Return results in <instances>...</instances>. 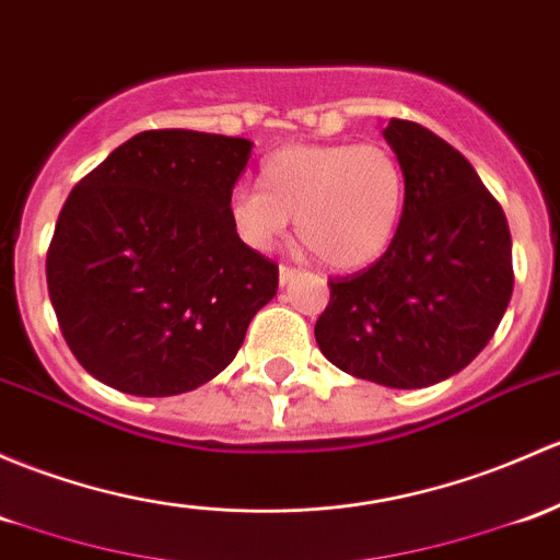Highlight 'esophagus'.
Wrapping results in <instances>:
<instances>
[{
	"mask_svg": "<svg viewBox=\"0 0 560 560\" xmlns=\"http://www.w3.org/2000/svg\"><path fill=\"white\" fill-rule=\"evenodd\" d=\"M298 276H300V270L292 268V265H281V268H279V281H281V287L290 284V281L298 279Z\"/></svg>",
	"mask_w": 560,
	"mask_h": 560,
	"instance_id": "34e87169",
	"label": "esophagus"
}]
</instances>
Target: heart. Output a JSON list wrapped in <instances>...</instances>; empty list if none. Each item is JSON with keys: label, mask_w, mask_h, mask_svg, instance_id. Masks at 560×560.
Wrapping results in <instances>:
<instances>
[{"label": "heart", "mask_w": 560, "mask_h": 560, "mask_svg": "<svg viewBox=\"0 0 560 560\" xmlns=\"http://www.w3.org/2000/svg\"><path fill=\"white\" fill-rule=\"evenodd\" d=\"M405 172L384 144H290L260 168V190H235L228 214L235 235L270 252L292 220L329 268L375 262L397 235Z\"/></svg>", "instance_id": "b5f03b06"}]
</instances>
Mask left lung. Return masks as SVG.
I'll return each mask as SVG.
<instances>
[{
    "mask_svg": "<svg viewBox=\"0 0 560 560\" xmlns=\"http://www.w3.org/2000/svg\"><path fill=\"white\" fill-rule=\"evenodd\" d=\"M384 139L405 172V211L378 262L329 279L314 335L335 368L388 388L451 378L486 349L513 298L508 217L467 158L392 117Z\"/></svg>",
    "mask_w": 560,
    "mask_h": 560,
    "instance_id": "left-lung-1",
    "label": "left lung"
}]
</instances>
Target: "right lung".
<instances>
[{"mask_svg": "<svg viewBox=\"0 0 560 560\" xmlns=\"http://www.w3.org/2000/svg\"><path fill=\"white\" fill-rule=\"evenodd\" d=\"M249 158V139L141 131L69 192L47 249V292L93 378L172 397L238 354L279 290V265L249 249L228 214Z\"/></svg>", "mask_w": 560, "mask_h": 560, "instance_id": "obj_1", "label": "right lung"}]
</instances>
